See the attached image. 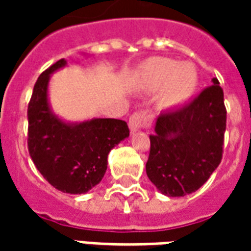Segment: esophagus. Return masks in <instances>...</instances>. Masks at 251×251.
<instances>
[{"label": "esophagus", "instance_id": "1", "mask_svg": "<svg viewBox=\"0 0 251 251\" xmlns=\"http://www.w3.org/2000/svg\"><path fill=\"white\" fill-rule=\"evenodd\" d=\"M151 126V117L147 110H138L134 112L129 118V127L131 131L141 129H147Z\"/></svg>", "mask_w": 251, "mask_h": 251}]
</instances>
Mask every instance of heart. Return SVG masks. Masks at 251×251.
Segmentation results:
<instances>
[{
    "label": "heart",
    "instance_id": "b5f03b06",
    "mask_svg": "<svg viewBox=\"0 0 251 251\" xmlns=\"http://www.w3.org/2000/svg\"><path fill=\"white\" fill-rule=\"evenodd\" d=\"M143 82L150 92L163 88V105L176 106L194 94L198 84V73L194 65L189 62L178 64L171 58L155 57L145 65Z\"/></svg>",
    "mask_w": 251,
    "mask_h": 251
}]
</instances>
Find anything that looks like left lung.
I'll return each instance as SVG.
<instances>
[{
  "mask_svg": "<svg viewBox=\"0 0 251 251\" xmlns=\"http://www.w3.org/2000/svg\"><path fill=\"white\" fill-rule=\"evenodd\" d=\"M185 105L161 112L150 135L146 172L168 197L194 193L223 159L226 109L216 78Z\"/></svg>",
  "mask_w": 251,
  "mask_h": 251,
  "instance_id": "obj_1",
  "label": "left lung"
}]
</instances>
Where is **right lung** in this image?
<instances>
[{
	"instance_id": "right-lung-1",
	"label": "right lung",
	"mask_w": 251,
	"mask_h": 251,
	"mask_svg": "<svg viewBox=\"0 0 251 251\" xmlns=\"http://www.w3.org/2000/svg\"><path fill=\"white\" fill-rule=\"evenodd\" d=\"M66 64L61 58L37 78L28 102L29 156L37 171L57 190L82 194L98 185L108 164V153L129 137L127 124L116 118H95L69 125L53 116L47 87L54 70Z\"/></svg>"
}]
</instances>
